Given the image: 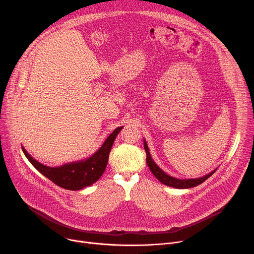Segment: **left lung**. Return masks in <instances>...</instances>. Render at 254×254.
I'll return each mask as SVG.
<instances>
[{
  "label": "left lung",
  "instance_id": "1",
  "mask_svg": "<svg viewBox=\"0 0 254 254\" xmlns=\"http://www.w3.org/2000/svg\"><path fill=\"white\" fill-rule=\"evenodd\" d=\"M144 148H145V151H146V154H147V159H146L147 164H148L151 172L155 175V177L159 181H161L163 184H165V186H168V187H171V188L190 189V188L196 187V186H198V184L202 183L204 180H206L210 176H212L215 173V171L217 170L216 169V170L212 171L211 173H209V174L203 176V177H200V178H195V179H177V178H174V177H171V176L167 175L165 172H163L162 170H161L155 164L153 159L151 158V155H150V152H149V149H148L146 141L144 142Z\"/></svg>",
  "mask_w": 254,
  "mask_h": 254
}]
</instances>
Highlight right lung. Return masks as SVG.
<instances>
[{
	"label": "right lung",
	"instance_id": "add662e5",
	"mask_svg": "<svg viewBox=\"0 0 254 254\" xmlns=\"http://www.w3.org/2000/svg\"><path fill=\"white\" fill-rule=\"evenodd\" d=\"M122 128L123 127L115 128L113 132L109 134L102 147L89 159L75 163L64 164L61 167H48L42 165L34 160L23 147L22 151L29 160V162L41 174L52 180L57 186L65 190H79L85 187L91 186L101 177L106 168L113 142Z\"/></svg>",
	"mask_w": 254,
	"mask_h": 254
}]
</instances>
